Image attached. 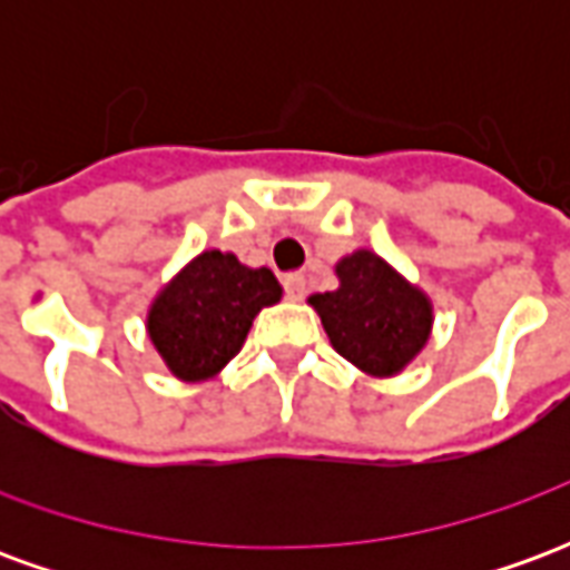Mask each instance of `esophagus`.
I'll return each instance as SVG.
<instances>
[{
  "instance_id": "1",
  "label": "esophagus",
  "mask_w": 570,
  "mask_h": 570,
  "mask_svg": "<svg viewBox=\"0 0 570 570\" xmlns=\"http://www.w3.org/2000/svg\"><path fill=\"white\" fill-rule=\"evenodd\" d=\"M284 289H286V298H293V302H302L305 298V274H286L284 277Z\"/></svg>"
}]
</instances>
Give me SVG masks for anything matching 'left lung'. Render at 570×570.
<instances>
[{
	"label": "left lung",
	"instance_id": "1",
	"mask_svg": "<svg viewBox=\"0 0 570 570\" xmlns=\"http://www.w3.org/2000/svg\"><path fill=\"white\" fill-rule=\"evenodd\" d=\"M335 277L338 289L308 298L333 347L372 379L400 375L428 345L430 296L372 249L342 256Z\"/></svg>",
	"mask_w": 570,
	"mask_h": 570
}]
</instances>
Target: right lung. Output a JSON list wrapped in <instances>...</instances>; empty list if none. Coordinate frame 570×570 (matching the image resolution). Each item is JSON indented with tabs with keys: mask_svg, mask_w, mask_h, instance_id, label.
<instances>
[{
	"mask_svg": "<svg viewBox=\"0 0 570 570\" xmlns=\"http://www.w3.org/2000/svg\"><path fill=\"white\" fill-rule=\"evenodd\" d=\"M284 289L268 268L204 249L161 286L146 314L149 342L179 382H207L244 347L256 314Z\"/></svg>",
	"mask_w": 570,
	"mask_h": 570,
	"instance_id": "1",
	"label": "right lung"
}]
</instances>
